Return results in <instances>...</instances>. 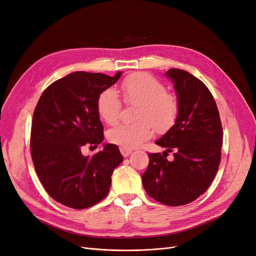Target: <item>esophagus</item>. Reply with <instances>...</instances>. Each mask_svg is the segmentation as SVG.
I'll use <instances>...</instances> for the list:
<instances>
[{"label":"esophagus","mask_w":256,"mask_h":256,"mask_svg":"<svg viewBox=\"0 0 256 256\" xmlns=\"http://www.w3.org/2000/svg\"><path fill=\"white\" fill-rule=\"evenodd\" d=\"M120 152H122V154L124 157H128L129 154L132 152V150L125 148V147H120Z\"/></svg>","instance_id":"34e87169"}]
</instances>
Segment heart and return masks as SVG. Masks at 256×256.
I'll return each instance as SVG.
<instances>
[{
    "instance_id": "b5f03b06",
    "label": "heart",
    "mask_w": 256,
    "mask_h": 256,
    "mask_svg": "<svg viewBox=\"0 0 256 256\" xmlns=\"http://www.w3.org/2000/svg\"><path fill=\"white\" fill-rule=\"evenodd\" d=\"M120 90L126 104L138 106L134 124H120L106 132L112 144L125 148H134L152 134V125L157 130L171 127L178 114L176 98L166 92L164 84L148 74L136 72L122 82ZM122 102L116 92L108 88L97 99V112L104 122L113 125L118 120Z\"/></svg>"
}]
</instances>
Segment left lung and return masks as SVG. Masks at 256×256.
Here are the masks:
<instances>
[{
    "mask_svg": "<svg viewBox=\"0 0 256 256\" xmlns=\"http://www.w3.org/2000/svg\"><path fill=\"white\" fill-rule=\"evenodd\" d=\"M174 84L178 102L175 124L156 141L164 154H148V168L142 175L147 194L168 206L196 200L208 189L221 160L222 126L218 108L206 85L182 69L166 72ZM174 151V160L165 154Z\"/></svg>",
    "mask_w": 256,
    "mask_h": 256,
    "instance_id": "1",
    "label": "left lung"
}]
</instances>
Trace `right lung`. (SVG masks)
<instances>
[{
    "label": "right lung",
    "instance_id": "obj_1",
    "mask_svg": "<svg viewBox=\"0 0 256 256\" xmlns=\"http://www.w3.org/2000/svg\"><path fill=\"white\" fill-rule=\"evenodd\" d=\"M120 76L76 72L49 85L38 100L30 154L44 188L60 204L84 209L109 193L112 173L124 160L118 147L102 144L92 157L83 156L81 148L104 141L97 99Z\"/></svg>",
    "mask_w": 256,
    "mask_h": 256
}]
</instances>
